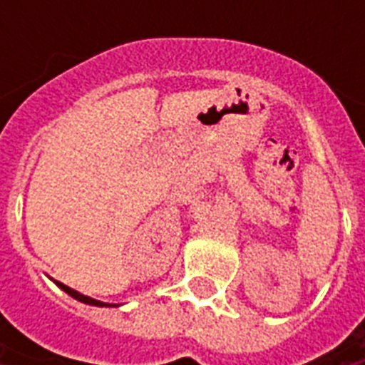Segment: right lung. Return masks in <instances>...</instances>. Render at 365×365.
I'll return each instance as SVG.
<instances>
[{"label": "right lung", "mask_w": 365, "mask_h": 365, "mask_svg": "<svg viewBox=\"0 0 365 365\" xmlns=\"http://www.w3.org/2000/svg\"><path fill=\"white\" fill-rule=\"evenodd\" d=\"M54 284H56V286H58L60 289H64L66 294L71 295V297H73V299L81 301V303H87V305H94V307H113V305H110V303H102V301L93 299V297H88V295L79 294V292H76V289H71L70 286H66V284L58 282V280H54Z\"/></svg>", "instance_id": "add662e5"}]
</instances>
